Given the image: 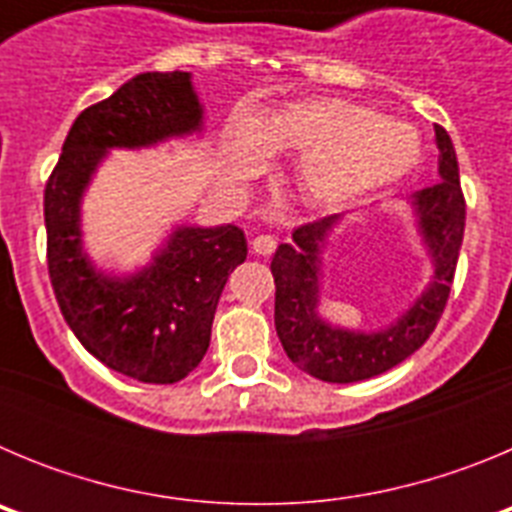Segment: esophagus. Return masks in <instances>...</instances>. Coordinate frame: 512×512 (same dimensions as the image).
I'll return each mask as SVG.
<instances>
[{
  "label": "esophagus",
  "instance_id": "esophagus-1",
  "mask_svg": "<svg viewBox=\"0 0 512 512\" xmlns=\"http://www.w3.org/2000/svg\"><path fill=\"white\" fill-rule=\"evenodd\" d=\"M251 248L253 253H259V256H269V253H274V248H277V241H274L271 235H256L251 241Z\"/></svg>",
  "mask_w": 512,
  "mask_h": 512
}]
</instances>
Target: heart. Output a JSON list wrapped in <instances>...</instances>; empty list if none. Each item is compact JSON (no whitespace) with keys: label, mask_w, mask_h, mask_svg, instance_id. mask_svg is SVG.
I'll return each mask as SVG.
<instances>
[{"label":"heart","mask_w":512,"mask_h":512,"mask_svg":"<svg viewBox=\"0 0 512 512\" xmlns=\"http://www.w3.org/2000/svg\"><path fill=\"white\" fill-rule=\"evenodd\" d=\"M266 153L300 156L295 171L302 200L338 210L408 174L420 156L418 135L395 120L343 99H307L264 117L259 128L238 122L228 169L248 182L266 164Z\"/></svg>","instance_id":"obj_1"}]
</instances>
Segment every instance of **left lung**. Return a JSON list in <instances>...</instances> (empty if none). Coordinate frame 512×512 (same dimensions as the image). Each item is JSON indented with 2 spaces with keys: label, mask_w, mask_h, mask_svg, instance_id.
I'll return each instance as SVG.
<instances>
[{
  "label": "left lung",
  "mask_w": 512,
  "mask_h": 512,
  "mask_svg": "<svg viewBox=\"0 0 512 512\" xmlns=\"http://www.w3.org/2000/svg\"><path fill=\"white\" fill-rule=\"evenodd\" d=\"M438 174L441 182L413 194L418 228L433 259V282L415 305L390 328L377 333L336 328L318 315L320 251L325 238L338 223V215L320 217L300 225L292 243H282L271 259V274L277 284L274 325L284 351L302 372L323 382H361L377 377L415 354L441 320L454 282L459 248L464 241L467 202L461 194L459 164L449 133L436 125Z\"/></svg>",
  "instance_id": "1"
}]
</instances>
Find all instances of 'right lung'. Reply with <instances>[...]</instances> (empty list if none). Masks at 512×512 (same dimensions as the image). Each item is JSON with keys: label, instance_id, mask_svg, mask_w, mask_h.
<instances>
[{"label": "right lung", "instance_id": "right-lung-1", "mask_svg": "<svg viewBox=\"0 0 512 512\" xmlns=\"http://www.w3.org/2000/svg\"><path fill=\"white\" fill-rule=\"evenodd\" d=\"M202 128L187 71H148L81 112L45 184L48 274L63 318L104 366L148 384L187 377L210 346L230 271L246 261L235 225L179 228L128 279L107 277L81 251V197L110 148L153 146Z\"/></svg>", "mask_w": 512, "mask_h": 512}]
</instances>
